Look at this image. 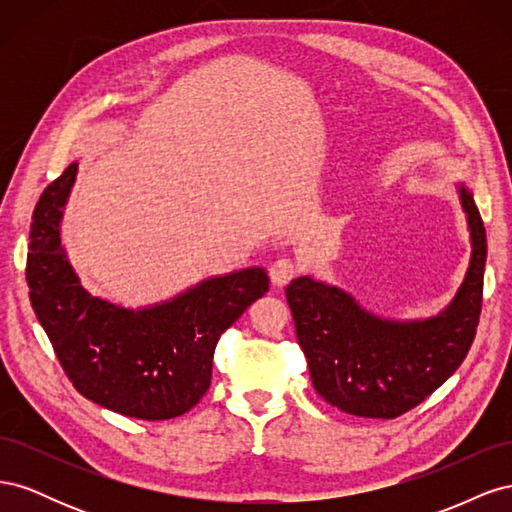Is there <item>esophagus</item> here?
<instances>
[{
  "instance_id": "34e87169",
  "label": "esophagus",
  "mask_w": 512,
  "mask_h": 512,
  "mask_svg": "<svg viewBox=\"0 0 512 512\" xmlns=\"http://www.w3.org/2000/svg\"><path fill=\"white\" fill-rule=\"evenodd\" d=\"M297 265L290 258H280L271 265V282L275 286H286L294 275H297Z\"/></svg>"
}]
</instances>
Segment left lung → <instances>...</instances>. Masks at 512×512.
Masks as SVG:
<instances>
[{"mask_svg":"<svg viewBox=\"0 0 512 512\" xmlns=\"http://www.w3.org/2000/svg\"><path fill=\"white\" fill-rule=\"evenodd\" d=\"M468 213L472 258L457 297L429 320H382L335 286L299 277L286 288L299 346L318 395L346 414L397 418L451 378L476 337L483 305L487 235L472 194L459 185Z\"/></svg>","mask_w":512,"mask_h":512,"instance_id":"1","label":"left lung"}]
</instances>
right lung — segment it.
<instances>
[{"label": "right lung", "instance_id": "obj_1", "mask_svg": "<svg viewBox=\"0 0 512 512\" xmlns=\"http://www.w3.org/2000/svg\"><path fill=\"white\" fill-rule=\"evenodd\" d=\"M76 166L46 185L34 209L25 269L29 301L83 397L143 421L181 416L207 393L218 339L269 290V275L252 267L213 277L138 312L91 297L59 239Z\"/></svg>", "mask_w": 512, "mask_h": 512}]
</instances>
